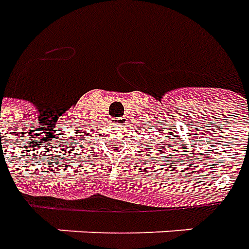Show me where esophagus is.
Here are the masks:
<instances>
[{
	"instance_id": "1",
	"label": "esophagus",
	"mask_w": 249,
	"mask_h": 249,
	"mask_svg": "<svg viewBox=\"0 0 249 249\" xmlns=\"http://www.w3.org/2000/svg\"><path fill=\"white\" fill-rule=\"evenodd\" d=\"M113 121H115L116 124H119V125L126 124V120H125L124 117H116V119H113Z\"/></svg>"
}]
</instances>
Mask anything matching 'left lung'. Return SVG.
<instances>
[{"label": "left lung", "mask_w": 249, "mask_h": 249, "mask_svg": "<svg viewBox=\"0 0 249 249\" xmlns=\"http://www.w3.org/2000/svg\"><path fill=\"white\" fill-rule=\"evenodd\" d=\"M167 137H169V136H165V141H163V145H165V146H170V143H167Z\"/></svg>", "instance_id": "8db88e82"}]
</instances>
